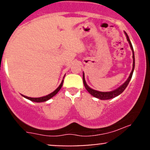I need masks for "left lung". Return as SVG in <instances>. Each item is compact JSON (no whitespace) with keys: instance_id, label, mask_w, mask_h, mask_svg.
Wrapping results in <instances>:
<instances>
[{"instance_id":"obj_1","label":"left lung","mask_w":150,"mask_h":150,"mask_svg":"<svg viewBox=\"0 0 150 150\" xmlns=\"http://www.w3.org/2000/svg\"><path fill=\"white\" fill-rule=\"evenodd\" d=\"M125 36H126L127 40H128V43H129V45H130V46H131V50H132V52H133L132 71H131V74H130L129 77H128V78L127 79V81H125V82L124 83L122 86H120V87L117 88L115 89V90L112 91H109V92L98 91L93 90V89L91 88L88 86L87 83H86V81H85V76H84V72H83V84H84L85 88H86V90L88 91V93H90V94H91L93 96H94V97L98 98V99H102V100H107V99H112V98H115V97H116V96H119V95H120V93H122V92L124 91V90L126 88V87L128 86V83H129L130 81H131V78H132V75H133V72H134V67H135V58H134V48H133L132 44H131V40H130L128 35H127V33H125Z\"/></svg>"}]
</instances>
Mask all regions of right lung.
Instances as JSON below:
<instances>
[{"instance_id": "1", "label": "right lung", "mask_w": 150, "mask_h": 150, "mask_svg": "<svg viewBox=\"0 0 150 150\" xmlns=\"http://www.w3.org/2000/svg\"><path fill=\"white\" fill-rule=\"evenodd\" d=\"M63 82H64V80H62V81L61 84L59 85V87L57 88L56 89L55 91H53L52 93H50V94L47 95V96H42V97H38V98L28 97V96H24V95H22V96H23L25 98H26V99H29V100L32 101V102H46V101H48V99H51V98H52L53 96H54L56 94H57V93H58L60 89H61L62 86Z\"/></svg>"}]
</instances>
